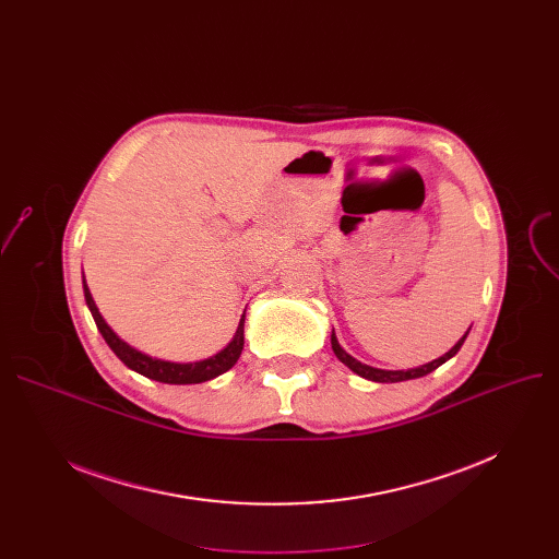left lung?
Wrapping results in <instances>:
<instances>
[{"label":"left lung","mask_w":559,"mask_h":559,"mask_svg":"<svg viewBox=\"0 0 559 559\" xmlns=\"http://www.w3.org/2000/svg\"><path fill=\"white\" fill-rule=\"evenodd\" d=\"M468 331H472V329H468ZM468 331L464 333L462 340H457V344L449 350V354H444L442 358H437V360H432V362H428V365H421V367H417V369H407V371H388V369H376V367H369V365L358 362L354 356H348L346 350L340 346V342H337V337H335V331H333V335H331V346H333V354L340 358V362H344L350 371H356L358 376H362V378H367V380H373V383H401V380L421 378V376L435 371L437 367H442L447 360H451V358L457 354V350H460V346L464 344Z\"/></svg>","instance_id":"8db88e82"}]
</instances>
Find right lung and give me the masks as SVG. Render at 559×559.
Instances as JSON below:
<instances>
[{"mask_svg":"<svg viewBox=\"0 0 559 559\" xmlns=\"http://www.w3.org/2000/svg\"><path fill=\"white\" fill-rule=\"evenodd\" d=\"M83 297H85L87 308H91V312H93V319H95V324H97L102 337L112 348V354L120 358L129 369L142 373L146 378H152V380H158V383H169V385L205 383V380L217 378L219 373L228 371L235 362H238V358L242 354V346H245V314L240 319V326H238V331H235L233 340L219 350V354L205 358V360H199V362H167V360H158V358L140 354L138 348L129 346L124 340H120V337L112 333V329L106 324L104 317L99 314V308L93 301V295H91V289H87V285H85V278H83Z\"/></svg>","mask_w":559,"mask_h":559,"instance_id":"right-lung-1","label":"right lung"}]
</instances>
